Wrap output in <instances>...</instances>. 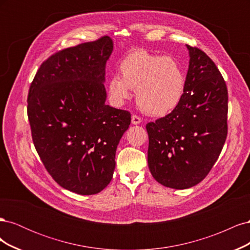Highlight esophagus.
Here are the masks:
<instances>
[{"instance_id": "esophagus-1", "label": "esophagus", "mask_w": 250, "mask_h": 250, "mask_svg": "<svg viewBox=\"0 0 250 250\" xmlns=\"http://www.w3.org/2000/svg\"><path fill=\"white\" fill-rule=\"evenodd\" d=\"M131 123L133 125H138L141 123V118L138 115H132L131 116Z\"/></svg>"}]
</instances>
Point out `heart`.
I'll use <instances>...</instances> for the list:
<instances>
[{
  "label": "heart",
  "mask_w": 250,
  "mask_h": 250,
  "mask_svg": "<svg viewBox=\"0 0 250 250\" xmlns=\"http://www.w3.org/2000/svg\"><path fill=\"white\" fill-rule=\"evenodd\" d=\"M121 77L112 76L107 83L111 102L124 104L135 88L141 109L154 117H163L178 107L186 93V75L175 58L135 49L121 60Z\"/></svg>",
  "instance_id": "1"
}]
</instances>
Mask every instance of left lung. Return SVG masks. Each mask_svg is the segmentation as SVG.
<instances>
[{
	"mask_svg": "<svg viewBox=\"0 0 250 250\" xmlns=\"http://www.w3.org/2000/svg\"><path fill=\"white\" fill-rule=\"evenodd\" d=\"M187 47L190 65L183 101L167 116L146 125L150 172L157 183L177 190L207 177L228 137L226 83L206 53Z\"/></svg>",
	"mask_w": 250,
	"mask_h": 250,
	"instance_id": "obj_1",
	"label": "left lung"
}]
</instances>
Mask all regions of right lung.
<instances>
[{"instance_id": "right-lung-1", "label": "right lung", "mask_w": 250, "mask_h": 250, "mask_svg": "<svg viewBox=\"0 0 250 250\" xmlns=\"http://www.w3.org/2000/svg\"><path fill=\"white\" fill-rule=\"evenodd\" d=\"M109 36L60 50L41 64L28 94L35 149L52 178L80 195L101 192L112 178L116 150L129 111L105 104Z\"/></svg>"}]
</instances>
